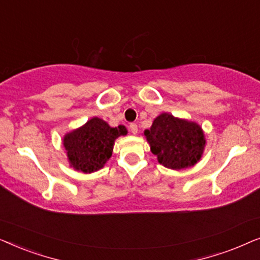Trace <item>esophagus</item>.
<instances>
[{"label": "esophagus", "instance_id": "obj_1", "mask_svg": "<svg viewBox=\"0 0 260 260\" xmlns=\"http://www.w3.org/2000/svg\"><path fill=\"white\" fill-rule=\"evenodd\" d=\"M129 129L131 131V134H134V135H136L138 133V126H137V124H135V123L130 124Z\"/></svg>", "mask_w": 260, "mask_h": 260}]
</instances>
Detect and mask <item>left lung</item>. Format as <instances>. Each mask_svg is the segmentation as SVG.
Returning a JSON list of instances; mask_svg holds the SVG:
<instances>
[{"label":"left lung","instance_id":"8db88e82","mask_svg":"<svg viewBox=\"0 0 260 260\" xmlns=\"http://www.w3.org/2000/svg\"><path fill=\"white\" fill-rule=\"evenodd\" d=\"M144 136L159 165L174 170L193 167L200 161L206 145L198 123L166 112L156 117L150 129L144 130Z\"/></svg>","mask_w":260,"mask_h":260}]
</instances>
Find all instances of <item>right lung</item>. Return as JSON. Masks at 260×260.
<instances>
[{
    "label": "right lung",
    "mask_w": 260,
    "mask_h": 260,
    "mask_svg": "<svg viewBox=\"0 0 260 260\" xmlns=\"http://www.w3.org/2000/svg\"><path fill=\"white\" fill-rule=\"evenodd\" d=\"M126 134L124 125L111 127L98 117L87 120L83 126L63 136L71 167L86 174L102 169L111 157L116 138Z\"/></svg>",
    "instance_id": "right-lung-1"
}]
</instances>
